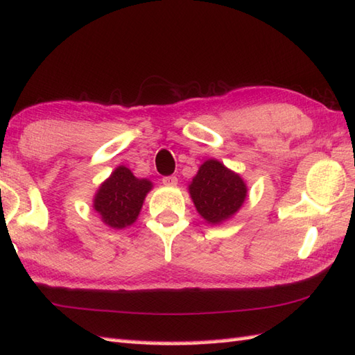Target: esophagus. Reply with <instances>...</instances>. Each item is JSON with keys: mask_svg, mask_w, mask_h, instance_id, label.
<instances>
[{"mask_svg": "<svg viewBox=\"0 0 355 355\" xmlns=\"http://www.w3.org/2000/svg\"><path fill=\"white\" fill-rule=\"evenodd\" d=\"M177 183H178V178L175 175L163 177V184H166V186H175Z\"/></svg>", "mask_w": 355, "mask_h": 355, "instance_id": "esophagus-1", "label": "esophagus"}]
</instances>
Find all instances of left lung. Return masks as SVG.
I'll use <instances>...</instances> for the list:
<instances>
[{"mask_svg":"<svg viewBox=\"0 0 355 355\" xmlns=\"http://www.w3.org/2000/svg\"><path fill=\"white\" fill-rule=\"evenodd\" d=\"M189 192L200 216L209 223H220L239 211L247 197V186L217 159H208L200 166Z\"/></svg>","mask_w":355,"mask_h":355,"instance_id":"1","label":"left lung"}]
</instances>
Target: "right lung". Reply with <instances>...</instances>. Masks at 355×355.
<instances>
[{"instance_id":"add662e5","label":"right lung","mask_w":355,"mask_h":355,"mask_svg":"<svg viewBox=\"0 0 355 355\" xmlns=\"http://www.w3.org/2000/svg\"><path fill=\"white\" fill-rule=\"evenodd\" d=\"M150 188L149 180H139L127 167L119 166L110 178L101 184L94 197V209L108 227L125 228L137 220Z\"/></svg>"}]
</instances>
